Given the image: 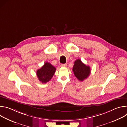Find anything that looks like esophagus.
<instances>
[{
    "label": "esophagus",
    "instance_id": "34e87169",
    "mask_svg": "<svg viewBox=\"0 0 127 127\" xmlns=\"http://www.w3.org/2000/svg\"><path fill=\"white\" fill-rule=\"evenodd\" d=\"M61 67H66L67 66V64H61L60 65Z\"/></svg>",
    "mask_w": 127,
    "mask_h": 127
}]
</instances>
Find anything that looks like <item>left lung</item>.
Instances as JSON below:
<instances>
[{
	"label": "left lung",
	"mask_w": 127,
	"mask_h": 127,
	"mask_svg": "<svg viewBox=\"0 0 127 127\" xmlns=\"http://www.w3.org/2000/svg\"><path fill=\"white\" fill-rule=\"evenodd\" d=\"M72 70L75 77L81 81L86 79L89 76L91 71L90 67L83 63L80 59H77L74 62Z\"/></svg>",
	"instance_id": "left-lung-1"
}]
</instances>
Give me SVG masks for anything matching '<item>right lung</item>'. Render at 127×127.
<instances>
[{
  "instance_id": "obj_1",
  "label": "right lung",
  "mask_w": 127,
  "mask_h": 127,
  "mask_svg": "<svg viewBox=\"0 0 127 127\" xmlns=\"http://www.w3.org/2000/svg\"><path fill=\"white\" fill-rule=\"evenodd\" d=\"M56 71V68L50 63L46 62L44 65L37 71V75L42 83H46L49 81Z\"/></svg>"
}]
</instances>
